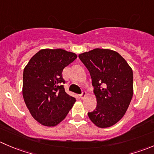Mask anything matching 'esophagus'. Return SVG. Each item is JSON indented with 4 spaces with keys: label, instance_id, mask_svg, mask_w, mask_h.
Segmentation results:
<instances>
[{
    "label": "esophagus",
    "instance_id": "esophagus-1",
    "mask_svg": "<svg viewBox=\"0 0 154 154\" xmlns=\"http://www.w3.org/2000/svg\"><path fill=\"white\" fill-rule=\"evenodd\" d=\"M86 92H85V91H83V92H81V94L80 95V96L81 98H84V97L86 96Z\"/></svg>",
    "mask_w": 154,
    "mask_h": 154
}]
</instances>
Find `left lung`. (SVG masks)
<instances>
[{
	"label": "left lung",
	"instance_id": "left-lung-1",
	"mask_svg": "<svg viewBox=\"0 0 154 154\" xmlns=\"http://www.w3.org/2000/svg\"><path fill=\"white\" fill-rule=\"evenodd\" d=\"M78 57L90 74L97 100L88 116L98 127H110L124 116L132 100V68L118 53L107 49H94Z\"/></svg>",
	"mask_w": 154,
	"mask_h": 154
}]
</instances>
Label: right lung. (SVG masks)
Returning <instances> with one entry per match:
<instances>
[{
  "label": "right lung",
  "instance_id": "right-lung-1",
  "mask_svg": "<svg viewBox=\"0 0 154 154\" xmlns=\"http://www.w3.org/2000/svg\"><path fill=\"white\" fill-rule=\"evenodd\" d=\"M77 57L62 49H44L37 52L24 69V101L32 117L44 126L59 124L75 102V98L65 92L62 71Z\"/></svg>",
  "mask_w": 154,
  "mask_h": 154
}]
</instances>
